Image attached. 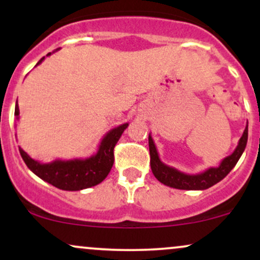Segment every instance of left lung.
<instances>
[{"label": "left lung", "mask_w": 260, "mask_h": 260, "mask_svg": "<svg viewBox=\"0 0 260 260\" xmlns=\"http://www.w3.org/2000/svg\"><path fill=\"white\" fill-rule=\"evenodd\" d=\"M248 139V122L244 128V132L238 140V145L235 151L229 156H226L219 166L216 168H209L205 171L197 175H188L181 172L180 170L166 165L160 160L157 149L151 136L149 134V151H150V166L151 171L157 181L164 183L165 186L176 188V189H187V190H203L210 188L222 178L229 175V172L235 168L237 161L240 160L241 155L243 154Z\"/></svg>", "instance_id": "obj_1"}]
</instances>
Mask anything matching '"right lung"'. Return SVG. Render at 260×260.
<instances>
[{
	"mask_svg": "<svg viewBox=\"0 0 260 260\" xmlns=\"http://www.w3.org/2000/svg\"><path fill=\"white\" fill-rule=\"evenodd\" d=\"M59 49H56L57 51ZM53 51V52H55ZM53 52H49L50 56ZM45 59L43 57L38 62L39 66ZM35 66V67H37ZM14 116L19 118V107L18 100L16 103ZM128 127V123L120 124L118 127L109 131L101 139L98 151L89 157L72 160H53L51 162H40L29 156L28 154L19 147V153L31 172L47 183L63 190H82L99 184L106 178L111 171L113 165V148L117 144L122 133Z\"/></svg>",
	"mask_w": 260,
	"mask_h": 260,
	"instance_id": "add662e5",
	"label": "right lung"
}]
</instances>
